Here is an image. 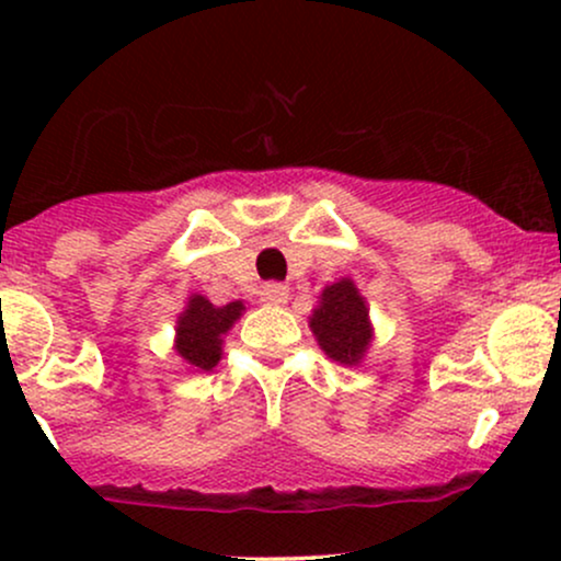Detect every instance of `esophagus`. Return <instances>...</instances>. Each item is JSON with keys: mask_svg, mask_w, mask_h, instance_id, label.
I'll return each mask as SVG.
<instances>
[{"mask_svg": "<svg viewBox=\"0 0 561 561\" xmlns=\"http://www.w3.org/2000/svg\"><path fill=\"white\" fill-rule=\"evenodd\" d=\"M261 298L266 306H285L289 298V289L285 285H279V282H272V285H263Z\"/></svg>", "mask_w": 561, "mask_h": 561, "instance_id": "obj_1", "label": "esophagus"}]
</instances>
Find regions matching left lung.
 I'll return each instance as SVG.
<instances>
[{"label":"left lung","instance_id":"obj_1","mask_svg":"<svg viewBox=\"0 0 561 561\" xmlns=\"http://www.w3.org/2000/svg\"><path fill=\"white\" fill-rule=\"evenodd\" d=\"M313 337L327 358L340 366H358L375 340L369 306L351 276L321 289L319 306L308 317Z\"/></svg>","mask_w":561,"mask_h":561}]
</instances>
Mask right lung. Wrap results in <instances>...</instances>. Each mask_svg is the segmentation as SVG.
<instances>
[{"label": "right lung", "instance_id": "1", "mask_svg": "<svg viewBox=\"0 0 561 561\" xmlns=\"http://www.w3.org/2000/svg\"><path fill=\"white\" fill-rule=\"evenodd\" d=\"M244 313L242 300L214 306L205 295H190L176 317L173 351L192 371H210L224 356V337Z\"/></svg>", "mask_w": 561, "mask_h": 561}]
</instances>
